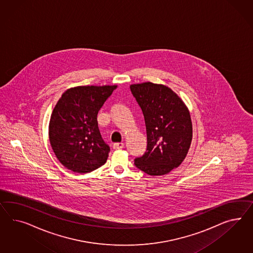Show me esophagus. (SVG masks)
<instances>
[{
	"label": "esophagus",
	"mask_w": 253,
	"mask_h": 253,
	"mask_svg": "<svg viewBox=\"0 0 253 253\" xmlns=\"http://www.w3.org/2000/svg\"><path fill=\"white\" fill-rule=\"evenodd\" d=\"M123 147H124L123 143H116V144H113V149H115V150L123 149Z\"/></svg>",
	"instance_id": "34e87169"
}]
</instances>
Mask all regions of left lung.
<instances>
[{
  "label": "left lung",
  "instance_id": "left-lung-1",
  "mask_svg": "<svg viewBox=\"0 0 253 253\" xmlns=\"http://www.w3.org/2000/svg\"><path fill=\"white\" fill-rule=\"evenodd\" d=\"M130 88L143 111L147 135L146 152L134 159V165L150 176L168 174L182 163L191 146L189 109L164 84L146 82Z\"/></svg>",
  "mask_w": 253,
  "mask_h": 253
}]
</instances>
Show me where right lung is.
I'll return each mask as SVG.
<instances>
[{"mask_svg": "<svg viewBox=\"0 0 253 253\" xmlns=\"http://www.w3.org/2000/svg\"><path fill=\"white\" fill-rule=\"evenodd\" d=\"M117 85H84L66 90L48 125L49 143L58 160L76 173L100 168L109 157L97 125V113Z\"/></svg>", "mask_w": 253, "mask_h": 253, "instance_id": "obj_1", "label": "right lung"}]
</instances>
